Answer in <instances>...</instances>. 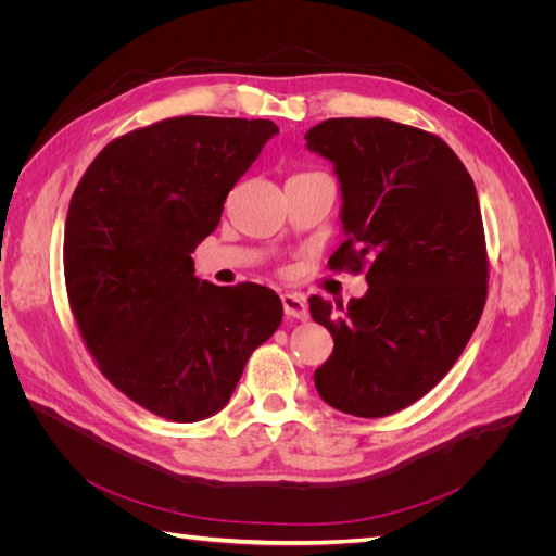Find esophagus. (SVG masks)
<instances>
[{
    "label": "esophagus",
    "instance_id": "1",
    "mask_svg": "<svg viewBox=\"0 0 556 556\" xmlns=\"http://www.w3.org/2000/svg\"><path fill=\"white\" fill-rule=\"evenodd\" d=\"M280 301H282V311H285V315H288V317H292V319H308V306H306L304 296L282 294Z\"/></svg>",
    "mask_w": 556,
    "mask_h": 556
}]
</instances>
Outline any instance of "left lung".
I'll list each match as a JSON object with an SVG mask.
<instances>
[{"label":"left lung","instance_id":"8db88e82","mask_svg":"<svg viewBox=\"0 0 556 556\" xmlns=\"http://www.w3.org/2000/svg\"><path fill=\"white\" fill-rule=\"evenodd\" d=\"M306 141L341 182L348 239L329 264L366 266L368 282L339 313L308 299L333 336L317 394L348 415H392L443 380L480 323L486 248L476 185L443 139L384 117H331Z\"/></svg>","mask_w":556,"mask_h":556}]
</instances>
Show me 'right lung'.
I'll return each mask as SVG.
<instances>
[{
	"instance_id": "1",
	"label": "right lung",
	"mask_w": 556,
	"mask_h": 556,
	"mask_svg": "<svg viewBox=\"0 0 556 556\" xmlns=\"http://www.w3.org/2000/svg\"><path fill=\"white\" fill-rule=\"evenodd\" d=\"M271 121L180 115L111 141L83 174L64 225L78 331L117 390L172 422L223 410L282 319L274 290L194 276V248L276 137Z\"/></svg>"
}]
</instances>
